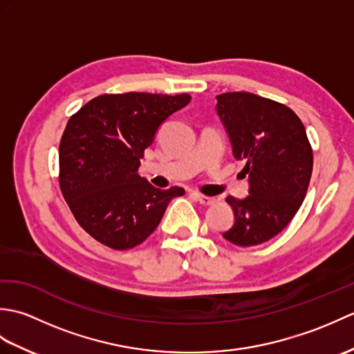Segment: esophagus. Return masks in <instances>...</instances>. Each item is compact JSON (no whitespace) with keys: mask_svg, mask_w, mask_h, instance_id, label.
<instances>
[{"mask_svg":"<svg viewBox=\"0 0 354 354\" xmlns=\"http://www.w3.org/2000/svg\"><path fill=\"white\" fill-rule=\"evenodd\" d=\"M194 198H196V201L199 202L201 205H205V207L213 205L216 202L214 198H208V196H204V194H198V193H194Z\"/></svg>","mask_w":354,"mask_h":354,"instance_id":"obj_1","label":"esophagus"}]
</instances>
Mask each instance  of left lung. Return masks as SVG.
Returning <instances> with one entry per match:
<instances>
[{"instance_id":"left-lung-1","label":"left lung","mask_w":354,"mask_h":354,"mask_svg":"<svg viewBox=\"0 0 354 354\" xmlns=\"http://www.w3.org/2000/svg\"><path fill=\"white\" fill-rule=\"evenodd\" d=\"M236 160L250 178L245 199L227 198L234 225L223 232L237 246L265 243L281 232L309 189L313 153L304 124L290 108L251 93L216 97Z\"/></svg>"}]
</instances>
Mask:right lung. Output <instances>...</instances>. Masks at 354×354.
<instances>
[{"label":"right lung","mask_w":354,"mask_h":354,"mask_svg":"<svg viewBox=\"0 0 354 354\" xmlns=\"http://www.w3.org/2000/svg\"><path fill=\"white\" fill-rule=\"evenodd\" d=\"M189 94H103L71 115L59 145V185L79 225L112 250H131L160 225L181 187L160 190L138 175L140 160Z\"/></svg>","instance_id":"1"}]
</instances>
